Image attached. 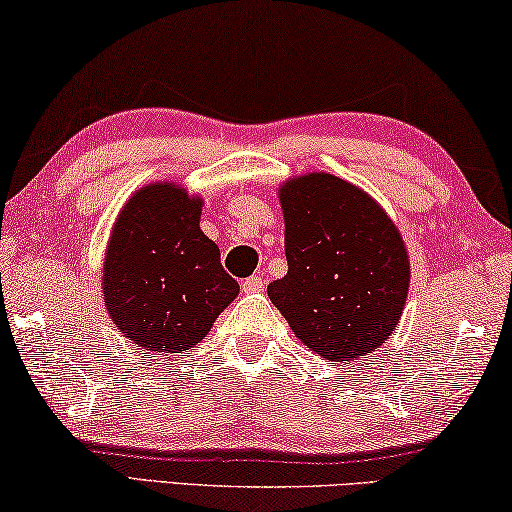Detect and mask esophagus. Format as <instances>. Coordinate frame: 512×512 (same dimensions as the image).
Wrapping results in <instances>:
<instances>
[{
  "label": "esophagus",
  "instance_id": "esophagus-1",
  "mask_svg": "<svg viewBox=\"0 0 512 512\" xmlns=\"http://www.w3.org/2000/svg\"><path fill=\"white\" fill-rule=\"evenodd\" d=\"M263 288H265V279L261 274H254V277L242 281V290H245V293H261Z\"/></svg>",
  "mask_w": 512,
  "mask_h": 512
}]
</instances>
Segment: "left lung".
I'll return each mask as SVG.
<instances>
[{
	"instance_id": "8db88e82",
	"label": "left lung",
	"mask_w": 512,
	"mask_h": 512,
	"mask_svg": "<svg viewBox=\"0 0 512 512\" xmlns=\"http://www.w3.org/2000/svg\"><path fill=\"white\" fill-rule=\"evenodd\" d=\"M288 274L267 286L304 345L329 361L377 350L396 329L410 290V258L373 196L332 174L279 187Z\"/></svg>"
}]
</instances>
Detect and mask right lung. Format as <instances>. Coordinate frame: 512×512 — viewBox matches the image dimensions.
Here are the masks:
<instances>
[{
	"label": "right lung",
	"instance_id": "add662e5",
	"mask_svg": "<svg viewBox=\"0 0 512 512\" xmlns=\"http://www.w3.org/2000/svg\"><path fill=\"white\" fill-rule=\"evenodd\" d=\"M201 206L183 187L153 183L132 194L114 222L102 293L114 325L137 348H194L240 293L201 231Z\"/></svg>",
	"mask_w": 512,
	"mask_h": 512
}]
</instances>
